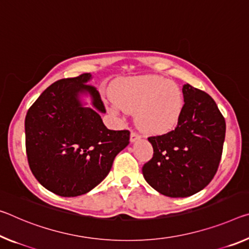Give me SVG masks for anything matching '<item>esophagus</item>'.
<instances>
[{
    "label": "esophagus",
    "mask_w": 249,
    "mask_h": 249,
    "mask_svg": "<svg viewBox=\"0 0 249 249\" xmlns=\"http://www.w3.org/2000/svg\"><path fill=\"white\" fill-rule=\"evenodd\" d=\"M140 139H141V136L139 135V134H136L134 132L131 133V136H129V141H131V143H135V142L139 141Z\"/></svg>",
    "instance_id": "obj_1"
}]
</instances>
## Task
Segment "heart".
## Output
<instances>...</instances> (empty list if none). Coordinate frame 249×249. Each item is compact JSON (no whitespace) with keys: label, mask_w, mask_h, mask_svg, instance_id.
I'll list each match as a JSON object with an SVG mask.
<instances>
[{"label":"heart","mask_w":249,"mask_h":249,"mask_svg":"<svg viewBox=\"0 0 249 249\" xmlns=\"http://www.w3.org/2000/svg\"><path fill=\"white\" fill-rule=\"evenodd\" d=\"M109 105L114 112L135 110L139 128L147 134H164L176 127L183 112L179 86L157 75H140L115 81Z\"/></svg>","instance_id":"obj_1"}]
</instances>
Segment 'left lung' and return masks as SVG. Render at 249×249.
<instances>
[{
    "mask_svg": "<svg viewBox=\"0 0 249 249\" xmlns=\"http://www.w3.org/2000/svg\"><path fill=\"white\" fill-rule=\"evenodd\" d=\"M184 107L174 131L149 137L154 154L142 172L160 194L188 197L211 183L218 168L226 123L207 93L183 86Z\"/></svg>",
    "mask_w": 249,
    "mask_h": 249,
    "instance_id": "obj_1",
    "label": "left lung"
}]
</instances>
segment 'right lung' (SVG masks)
<instances>
[{"mask_svg": "<svg viewBox=\"0 0 249 249\" xmlns=\"http://www.w3.org/2000/svg\"><path fill=\"white\" fill-rule=\"evenodd\" d=\"M92 80V74L85 73L53 83L25 117L31 171L43 187L63 197L96 187L129 144L128 131L104 125L101 114L106 110L100 93L89 84Z\"/></svg>", "mask_w": 249, "mask_h": 249, "instance_id": "add662e5", "label": "right lung"}]
</instances>
